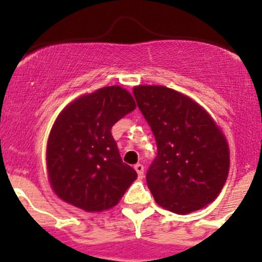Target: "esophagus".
<instances>
[{"label":"esophagus","mask_w":262,"mask_h":262,"mask_svg":"<svg viewBox=\"0 0 262 262\" xmlns=\"http://www.w3.org/2000/svg\"><path fill=\"white\" fill-rule=\"evenodd\" d=\"M134 168H135V170H136V173H138L139 178L144 177V166H143L142 164H136Z\"/></svg>","instance_id":"esophagus-1"}]
</instances>
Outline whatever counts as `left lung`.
<instances>
[{
    "label": "left lung",
    "mask_w": 262,
    "mask_h": 262,
    "mask_svg": "<svg viewBox=\"0 0 262 262\" xmlns=\"http://www.w3.org/2000/svg\"><path fill=\"white\" fill-rule=\"evenodd\" d=\"M133 93L156 139L157 155L148 169L147 185L157 205L189 214L211 203L230 169L221 128L207 111L176 90L142 85Z\"/></svg>",
    "instance_id": "obj_1"
}]
</instances>
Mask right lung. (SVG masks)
Here are the masks:
<instances>
[{
	"label": "right lung",
	"instance_id": "add662e5",
	"mask_svg": "<svg viewBox=\"0 0 262 262\" xmlns=\"http://www.w3.org/2000/svg\"><path fill=\"white\" fill-rule=\"evenodd\" d=\"M135 107L126 89L106 86L60 113L47 143L48 178L59 198L89 212L119 202L138 174L120 159L111 128Z\"/></svg>",
	"mask_w": 262,
	"mask_h": 262
}]
</instances>
